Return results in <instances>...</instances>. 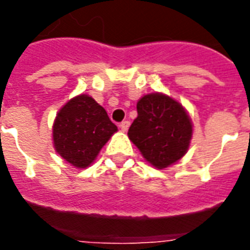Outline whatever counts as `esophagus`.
I'll return each mask as SVG.
<instances>
[{
  "label": "esophagus",
  "mask_w": 250,
  "mask_h": 250,
  "mask_svg": "<svg viewBox=\"0 0 250 250\" xmlns=\"http://www.w3.org/2000/svg\"><path fill=\"white\" fill-rule=\"evenodd\" d=\"M119 127H121V129L123 131V132H127V129H128V127H129V122L128 121L122 122Z\"/></svg>",
  "instance_id": "esophagus-1"
}]
</instances>
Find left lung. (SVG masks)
I'll return each instance as SVG.
<instances>
[{"label": "left lung", "instance_id": "obj_1", "mask_svg": "<svg viewBox=\"0 0 250 250\" xmlns=\"http://www.w3.org/2000/svg\"><path fill=\"white\" fill-rule=\"evenodd\" d=\"M137 118L128 129L129 140L144 160L164 170L186 156L193 125L180 102L161 92L144 94L137 101Z\"/></svg>", "mask_w": 250, "mask_h": 250}]
</instances>
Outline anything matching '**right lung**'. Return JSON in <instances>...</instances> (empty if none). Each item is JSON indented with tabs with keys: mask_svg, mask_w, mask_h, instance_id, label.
Instances as JSON below:
<instances>
[{
	"mask_svg": "<svg viewBox=\"0 0 250 250\" xmlns=\"http://www.w3.org/2000/svg\"><path fill=\"white\" fill-rule=\"evenodd\" d=\"M118 131L106 110L88 94L68 100L53 123V145L58 156L76 168H86Z\"/></svg>",
	"mask_w": 250,
	"mask_h": 250,
	"instance_id": "obj_1",
	"label": "right lung"
}]
</instances>
